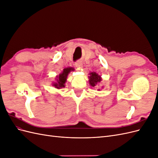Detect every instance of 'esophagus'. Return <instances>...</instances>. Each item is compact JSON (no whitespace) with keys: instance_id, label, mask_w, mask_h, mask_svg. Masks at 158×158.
I'll return each mask as SVG.
<instances>
[{"instance_id":"esophagus-1","label":"esophagus","mask_w":158,"mask_h":158,"mask_svg":"<svg viewBox=\"0 0 158 158\" xmlns=\"http://www.w3.org/2000/svg\"><path fill=\"white\" fill-rule=\"evenodd\" d=\"M75 65H76V67H77L78 69H82L83 64H82V62L78 60V61H77V62H76V63H75Z\"/></svg>"}]
</instances>
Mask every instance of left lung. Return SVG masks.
<instances>
[{"label":"left lung","instance_id":"1","mask_svg":"<svg viewBox=\"0 0 158 158\" xmlns=\"http://www.w3.org/2000/svg\"><path fill=\"white\" fill-rule=\"evenodd\" d=\"M89 75L88 76L89 84L92 87H95V85L99 84L102 81V76L99 74H98L97 73H95V72L90 73L89 74ZM103 88V86H102V88ZM98 90L99 91V90H101V89H98Z\"/></svg>","mask_w":158,"mask_h":158}]
</instances>
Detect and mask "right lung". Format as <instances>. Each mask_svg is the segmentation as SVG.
<instances>
[{
  "label": "right lung",
  "mask_w": 158,
  "mask_h": 158,
  "mask_svg": "<svg viewBox=\"0 0 158 158\" xmlns=\"http://www.w3.org/2000/svg\"><path fill=\"white\" fill-rule=\"evenodd\" d=\"M74 69L73 67H67L63 69V72L57 75L55 78V82H52V85L56 89H62L65 87V83L66 82L68 75L71 71H74Z\"/></svg>",
  "instance_id": "1"
}]
</instances>
